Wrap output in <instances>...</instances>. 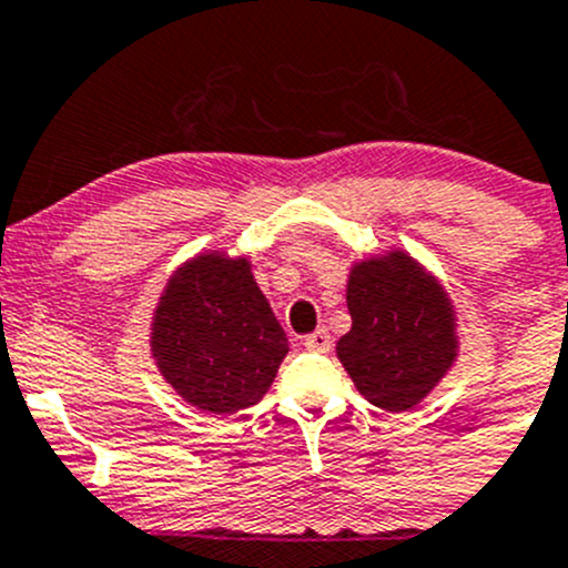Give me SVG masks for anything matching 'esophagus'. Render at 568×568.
Instances as JSON below:
<instances>
[{"instance_id":"esophagus-1","label":"esophagus","mask_w":568,"mask_h":568,"mask_svg":"<svg viewBox=\"0 0 568 568\" xmlns=\"http://www.w3.org/2000/svg\"><path fill=\"white\" fill-rule=\"evenodd\" d=\"M303 347H306V351H314V353H328L331 351V334L325 328H317L314 334H308L306 339H303Z\"/></svg>"}]
</instances>
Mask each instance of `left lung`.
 Here are the masks:
<instances>
[{
    "mask_svg": "<svg viewBox=\"0 0 568 568\" xmlns=\"http://www.w3.org/2000/svg\"><path fill=\"white\" fill-rule=\"evenodd\" d=\"M345 301L353 325L336 342V358L364 400L412 412L458 358L450 292L408 251L389 248L353 262Z\"/></svg>",
    "mask_w": 568,
    "mask_h": 568,
    "instance_id": "1",
    "label": "left lung"
}]
</instances>
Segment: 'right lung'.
Segmentation results:
<instances>
[{"instance_id": "obj_1", "label": "right lung", "mask_w": 568, "mask_h": 568, "mask_svg": "<svg viewBox=\"0 0 568 568\" xmlns=\"http://www.w3.org/2000/svg\"><path fill=\"white\" fill-rule=\"evenodd\" d=\"M149 347L165 384L206 414L256 406L290 353L251 256L201 251L171 273L151 314Z\"/></svg>"}]
</instances>
